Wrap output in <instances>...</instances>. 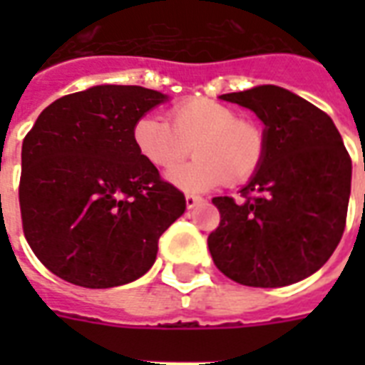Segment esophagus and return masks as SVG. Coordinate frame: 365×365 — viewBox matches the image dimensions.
I'll return each instance as SVG.
<instances>
[{"label": "esophagus", "instance_id": "1", "mask_svg": "<svg viewBox=\"0 0 365 365\" xmlns=\"http://www.w3.org/2000/svg\"><path fill=\"white\" fill-rule=\"evenodd\" d=\"M202 202V199L200 197H195V195H185V206H187L189 210L191 208H195L197 205H200Z\"/></svg>", "mask_w": 365, "mask_h": 365}]
</instances>
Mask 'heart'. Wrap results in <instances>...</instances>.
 <instances>
[{"label": "heart", "instance_id": "1", "mask_svg": "<svg viewBox=\"0 0 365 365\" xmlns=\"http://www.w3.org/2000/svg\"><path fill=\"white\" fill-rule=\"evenodd\" d=\"M170 125L155 115L140 117L132 126L138 153L159 170L178 166L189 151L197 159L168 174V182L191 193L223 182L239 185L259 170L265 157V132L239 111L208 98L180 102L168 111Z\"/></svg>", "mask_w": 365, "mask_h": 365}]
</instances>
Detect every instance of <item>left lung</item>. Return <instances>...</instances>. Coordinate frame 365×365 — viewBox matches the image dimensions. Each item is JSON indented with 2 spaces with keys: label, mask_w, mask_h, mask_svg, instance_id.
I'll list each match as a JSON object with an SVG mask.
<instances>
[{
  "label": "left lung",
  "mask_w": 365,
  "mask_h": 365,
  "mask_svg": "<svg viewBox=\"0 0 365 365\" xmlns=\"http://www.w3.org/2000/svg\"><path fill=\"white\" fill-rule=\"evenodd\" d=\"M222 100L265 125L259 170L233 197H214L220 225L212 259L235 282L280 288L311 277L337 248L346 223L352 163L334 121L282 87L261 85Z\"/></svg>",
  "instance_id": "obj_1"
}]
</instances>
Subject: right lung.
I'll return each mask as SVG.
<instances>
[{
    "mask_svg": "<svg viewBox=\"0 0 365 365\" xmlns=\"http://www.w3.org/2000/svg\"><path fill=\"white\" fill-rule=\"evenodd\" d=\"M168 98L98 85L45 108L22 142L20 216L37 259L83 288H113L151 269L185 197L138 153L134 123Z\"/></svg>",
    "mask_w": 365,
    "mask_h": 365,
    "instance_id": "add662e5",
    "label": "right lung"
}]
</instances>
